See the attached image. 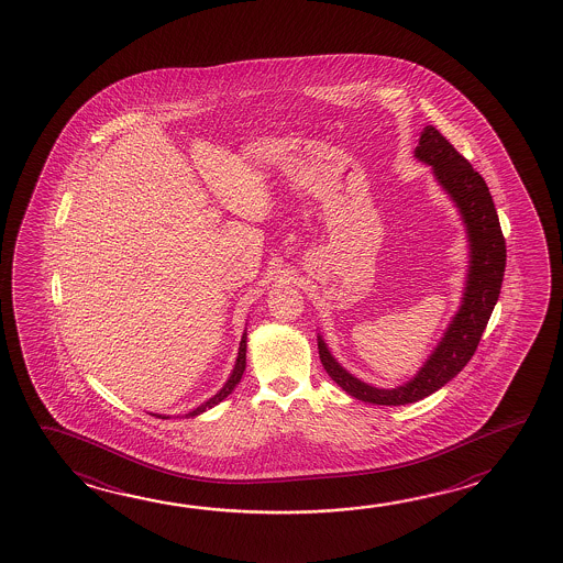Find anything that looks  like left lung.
I'll list each match as a JSON object with an SVG mask.
<instances>
[{
	"instance_id": "8db88e82",
	"label": "left lung",
	"mask_w": 563,
	"mask_h": 563,
	"mask_svg": "<svg viewBox=\"0 0 563 563\" xmlns=\"http://www.w3.org/2000/svg\"><path fill=\"white\" fill-rule=\"evenodd\" d=\"M415 158L432 168V176L437 178L440 188L459 208L462 224L468 235L471 260L459 311L417 375L395 389H378L351 375L331 355L323 338L318 335L319 358L329 377L351 397L387 407L424 399L466 367L481 343L482 333L500 296L506 267V242L501 235L500 220L490 190L481 174L432 124L422 129L419 146L415 148Z\"/></svg>"
}]
</instances>
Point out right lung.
<instances>
[{"instance_id":"obj_1","label":"right lung","mask_w":563,"mask_h":563,"mask_svg":"<svg viewBox=\"0 0 563 563\" xmlns=\"http://www.w3.org/2000/svg\"><path fill=\"white\" fill-rule=\"evenodd\" d=\"M245 339H247V333H245L244 329V335H242V341H240V349H238V358H235L234 368H232L230 377H228V380H225L224 387L218 390L212 399H208L206 402H202L200 407H196V409L190 410V412H186L185 419H195V417H198V415H202V412H206V410L216 407L218 402H222V400H224L228 395H232V390L235 389V385L240 383V378H242V375H244L245 371V347H247ZM153 417H158V419H170V417H166V415H153Z\"/></svg>"}]
</instances>
